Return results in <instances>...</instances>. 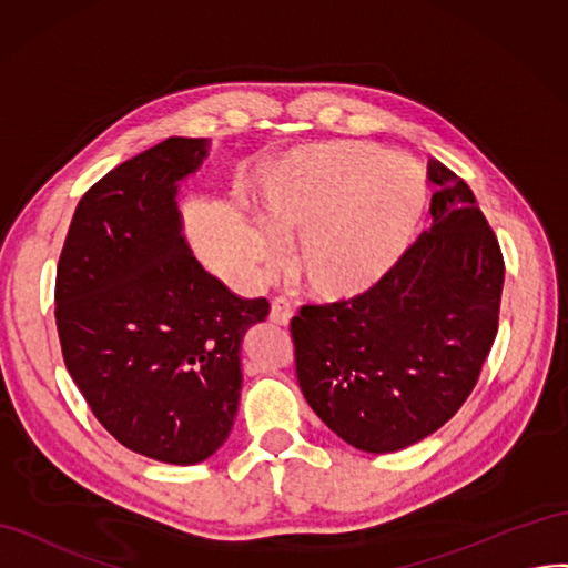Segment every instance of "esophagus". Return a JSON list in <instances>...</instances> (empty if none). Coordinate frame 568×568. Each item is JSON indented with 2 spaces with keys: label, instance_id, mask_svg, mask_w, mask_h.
Segmentation results:
<instances>
[{
  "label": "esophagus",
  "instance_id": "obj_1",
  "mask_svg": "<svg viewBox=\"0 0 568 568\" xmlns=\"http://www.w3.org/2000/svg\"><path fill=\"white\" fill-rule=\"evenodd\" d=\"M291 317H294V303H291L288 298L284 296H277L272 301V311H270V320L274 322V325H282L286 327Z\"/></svg>",
  "mask_w": 568,
  "mask_h": 568
}]
</instances>
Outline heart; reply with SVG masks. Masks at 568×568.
<instances>
[{"instance_id": "obj_1", "label": "heart", "mask_w": 568, "mask_h": 568, "mask_svg": "<svg viewBox=\"0 0 568 568\" xmlns=\"http://www.w3.org/2000/svg\"><path fill=\"white\" fill-rule=\"evenodd\" d=\"M430 197L418 162L365 141L311 145L263 193L265 222L301 236L296 272L322 301L371 294L406 257Z\"/></svg>"}]
</instances>
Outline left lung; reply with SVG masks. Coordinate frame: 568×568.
<instances>
[{
  "instance_id": "1",
  "label": "left lung",
  "mask_w": 568,
  "mask_h": 568,
  "mask_svg": "<svg viewBox=\"0 0 568 568\" xmlns=\"http://www.w3.org/2000/svg\"><path fill=\"white\" fill-rule=\"evenodd\" d=\"M430 232L371 294L303 305L291 320L296 377L332 433L398 452L464 406L499 327L504 257L464 179L430 162Z\"/></svg>"
}]
</instances>
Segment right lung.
<instances>
[{
    "mask_svg": "<svg viewBox=\"0 0 568 568\" xmlns=\"http://www.w3.org/2000/svg\"><path fill=\"white\" fill-rule=\"evenodd\" d=\"M205 138H166L90 186L57 265L67 371L126 449L191 466L217 452L241 398V342L270 313L239 298L181 236L176 183Z\"/></svg>",
    "mask_w": 568,
    "mask_h": 568,
    "instance_id": "1",
    "label": "right lung"
}]
</instances>
